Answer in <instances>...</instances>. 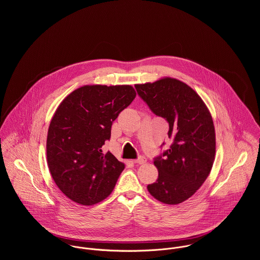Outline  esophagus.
Listing matches in <instances>:
<instances>
[{"mask_svg": "<svg viewBox=\"0 0 260 260\" xmlns=\"http://www.w3.org/2000/svg\"><path fill=\"white\" fill-rule=\"evenodd\" d=\"M133 162L136 164H144L146 162V158L144 156H138V158L135 159Z\"/></svg>", "mask_w": 260, "mask_h": 260, "instance_id": "obj_1", "label": "esophagus"}]
</instances>
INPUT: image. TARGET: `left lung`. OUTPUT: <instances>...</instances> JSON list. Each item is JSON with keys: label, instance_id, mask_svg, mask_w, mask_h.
<instances>
[{"label": "left lung", "instance_id": "obj_1", "mask_svg": "<svg viewBox=\"0 0 260 260\" xmlns=\"http://www.w3.org/2000/svg\"><path fill=\"white\" fill-rule=\"evenodd\" d=\"M135 89L149 109L167 121L172 140L169 149L154 158L158 179L147 189L163 203H181L200 188L211 171L215 156L212 117L197 93L179 80L164 78L135 85Z\"/></svg>", "mask_w": 260, "mask_h": 260}]
</instances>
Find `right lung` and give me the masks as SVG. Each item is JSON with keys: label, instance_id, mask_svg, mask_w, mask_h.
<instances>
[{"label": "right lung", "instance_id": "obj_1", "mask_svg": "<svg viewBox=\"0 0 260 260\" xmlns=\"http://www.w3.org/2000/svg\"><path fill=\"white\" fill-rule=\"evenodd\" d=\"M136 97L132 86H84L58 107L48 130L47 161L59 189L71 200L93 205L105 199L124 170L102 147L113 122Z\"/></svg>", "mask_w": 260, "mask_h": 260}]
</instances>
